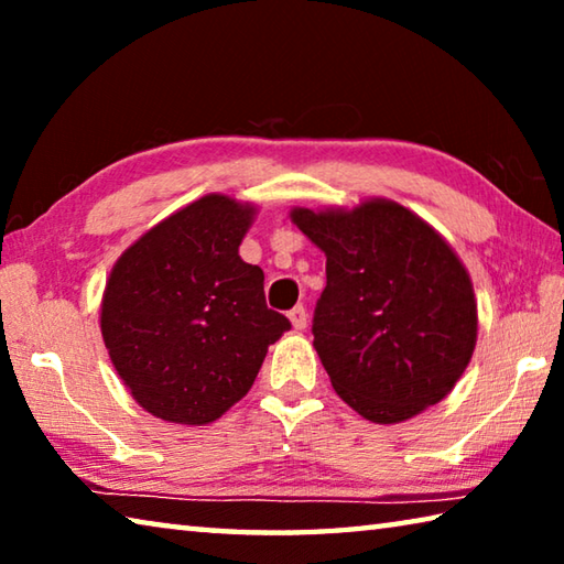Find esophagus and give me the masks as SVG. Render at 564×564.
<instances>
[{"mask_svg": "<svg viewBox=\"0 0 564 564\" xmlns=\"http://www.w3.org/2000/svg\"><path fill=\"white\" fill-rule=\"evenodd\" d=\"M289 318H291L295 330H303L305 326H308V311H305L303 305H295V308L289 313Z\"/></svg>", "mask_w": 564, "mask_h": 564, "instance_id": "esophagus-1", "label": "esophagus"}]
</instances>
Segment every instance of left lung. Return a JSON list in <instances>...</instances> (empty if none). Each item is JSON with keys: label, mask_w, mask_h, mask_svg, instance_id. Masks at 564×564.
<instances>
[{"label": "left lung", "mask_w": 564, "mask_h": 564, "mask_svg": "<svg viewBox=\"0 0 564 564\" xmlns=\"http://www.w3.org/2000/svg\"><path fill=\"white\" fill-rule=\"evenodd\" d=\"M291 221L326 253L313 346L333 390L380 425L441 403L477 343L473 281L453 246L390 198L291 208Z\"/></svg>", "instance_id": "1"}]
</instances>
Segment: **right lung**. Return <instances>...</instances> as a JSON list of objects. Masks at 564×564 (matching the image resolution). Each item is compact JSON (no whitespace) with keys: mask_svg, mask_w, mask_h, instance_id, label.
<instances>
[{"mask_svg":"<svg viewBox=\"0 0 564 564\" xmlns=\"http://www.w3.org/2000/svg\"><path fill=\"white\" fill-rule=\"evenodd\" d=\"M253 204L208 194L119 256L101 336L131 398L154 417L206 425L251 390L291 323L265 305L263 271L238 256Z\"/></svg>","mask_w":564,"mask_h":564,"instance_id":"add662e5","label":"right lung"}]
</instances>
